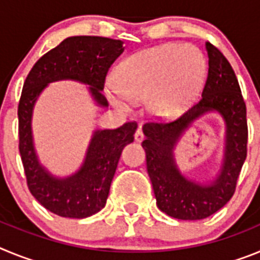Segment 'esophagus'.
<instances>
[{
	"label": "esophagus",
	"instance_id": "esophagus-1",
	"mask_svg": "<svg viewBox=\"0 0 260 260\" xmlns=\"http://www.w3.org/2000/svg\"><path fill=\"white\" fill-rule=\"evenodd\" d=\"M134 139L137 142H142V141H143V139H144V134H143V132H142V128H138L137 132H135Z\"/></svg>",
	"mask_w": 260,
	"mask_h": 260
}]
</instances>
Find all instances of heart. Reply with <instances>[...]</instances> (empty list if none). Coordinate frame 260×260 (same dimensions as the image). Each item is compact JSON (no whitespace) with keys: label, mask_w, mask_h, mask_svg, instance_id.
<instances>
[{"label":"heart","mask_w":260,"mask_h":260,"mask_svg":"<svg viewBox=\"0 0 260 260\" xmlns=\"http://www.w3.org/2000/svg\"><path fill=\"white\" fill-rule=\"evenodd\" d=\"M206 75V61L192 45L167 44L142 50L123 59L117 68L116 82L107 92L113 104L128 109L146 100L156 117L180 113L197 95Z\"/></svg>","instance_id":"1"}]
</instances>
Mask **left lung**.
<instances>
[{
	"instance_id": "obj_1",
	"label": "left lung",
	"mask_w": 260,
	"mask_h": 260,
	"mask_svg": "<svg viewBox=\"0 0 260 260\" xmlns=\"http://www.w3.org/2000/svg\"><path fill=\"white\" fill-rule=\"evenodd\" d=\"M208 74L199 102L173 122H147V172L152 182L157 207L180 220H202L222 208L233 197L238 176L247 155L246 104L233 69L224 54L206 43ZM216 110L223 117L225 151L218 177L208 185L186 179L174 160V146L186 128L203 114Z\"/></svg>"
}]
</instances>
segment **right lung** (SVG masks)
<instances>
[{"label": "right lung", "mask_w": 260, "mask_h": 260, "mask_svg": "<svg viewBox=\"0 0 260 260\" xmlns=\"http://www.w3.org/2000/svg\"><path fill=\"white\" fill-rule=\"evenodd\" d=\"M122 41L100 36H73L62 41L36 62L23 84L18 105L19 152L31 194L48 211L70 219H84L104 208L119 156L134 141L137 122L113 130H96L86 158L77 173L54 177L39 162L32 138V112L48 83L62 79L88 84L96 104L108 107L103 95L105 78L123 52Z\"/></svg>", "instance_id": "obj_1"}]
</instances>
